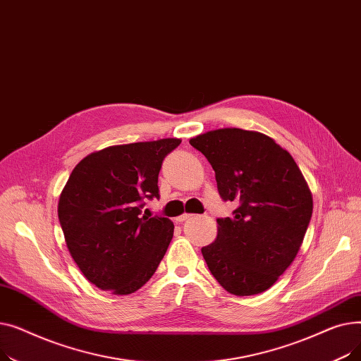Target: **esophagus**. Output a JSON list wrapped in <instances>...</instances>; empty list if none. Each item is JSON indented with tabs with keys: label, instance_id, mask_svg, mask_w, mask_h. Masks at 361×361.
<instances>
[{
	"label": "esophagus",
	"instance_id": "esophagus-1",
	"mask_svg": "<svg viewBox=\"0 0 361 361\" xmlns=\"http://www.w3.org/2000/svg\"><path fill=\"white\" fill-rule=\"evenodd\" d=\"M193 215L192 214H183V215H180L178 218H176V221L178 222V224H181V222H184V221H187V219H190Z\"/></svg>",
	"mask_w": 361,
	"mask_h": 361
}]
</instances>
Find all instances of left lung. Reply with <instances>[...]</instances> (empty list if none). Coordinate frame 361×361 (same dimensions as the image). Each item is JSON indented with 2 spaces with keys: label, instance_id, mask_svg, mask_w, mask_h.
<instances>
[{
  "label": "left lung",
  "instance_id": "obj_1",
  "mask_svg": "<svg viewBox=\"0 0 361 361\" xmlns=\"http://www.w3.org/2000/svg\"><path fill=\"white\" fill-rule=\"evenodd\" d=\"M215 171L222 200L216 240L202 247L211 274L234 295L271 288L297 256L313 212L310 188L293 157L257 131L219 128L190 140Z\"/></svg>",
  "mask_w": 361,
  "mask_h": 361
}]
</instances>
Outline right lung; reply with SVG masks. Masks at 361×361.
<instances>
[{
	"instance_id": "add662e5",
	"label": "right lung",
	"mask_w": 361,
	"mask_h": 361,
	"mask_svg": "<svg viewBox=\"0 0 361 361\" xmlns=\"http://www.w3.org/2000/svg\"><path fill=\"white\" fill-rule=\"evenodd\" d=\"M180 143L161 139L109 146L87 155L70 174L59 219L71 257L98 288L131 294L159 267L174 224L142 209L146 200L159 199L162 161Z\"/></svg>"
}]
</instances>
